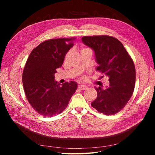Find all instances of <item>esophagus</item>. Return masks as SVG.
<instances>
[{"label":"esophagus","mask_w":155,"mask_h":155,"mask_svg":"<svg viewBox=\"0 0 155 155\" xmlns=\"http://www.w3.org/2000/svg\"><path fill=\"white\" fill-rule=\"evenodd\" d=\"M78 88L80 90H85V89L87 88V86L85 85H78Z\"/></svg>","instance_id":"1"}]
</instances>
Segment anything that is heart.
Returning a JSON list of instances; mask_svg holds the SVG:
<instances>
[{
    "mask_svg": "<svg viewBox=\"0 0 155 155\" xmlns=\"http://www.w3.org/2000/svg\"><path fill=\"white\" fill-rule=\"evenodd\" d=\"M87 49H88V48H83V49H82V50H87Z\"/></svg>",
    "mask_w": 155,
    "mask_h": 155,
    "instance_id": "b5f03b06",
    "label": "heart"
}]
</instances>
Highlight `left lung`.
<instances>
[{"mask_svg": "<svg viewBox=\"0 0 155 155\" xmlns=\"http://www.w3.org/2000/svg\"><path fill=\"white\" fill-rule=\"evenodd\" d=\"M83 43L94 51L96 70L109 77V87L96 88L97 96L91 105L100 113L114 114L130 100L135 86L133 59L121 42L109 35L85 36Z\"/></svg>", "mask_w": 155, "mask_h": 155, "instance_id": "8db88e82", "label": "left lung"}]
</instances>
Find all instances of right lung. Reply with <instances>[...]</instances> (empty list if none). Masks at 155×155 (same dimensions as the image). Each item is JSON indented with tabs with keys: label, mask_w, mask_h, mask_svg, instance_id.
I'll return each instance as SVG.
<instances>
[{
	"label": "right lung",
	"mask_w": 155,
	"mask_h": 155,
	"mask_svg": "<svg viewBox=\"0 0 155 155\" xmlns=\"http://www.w3.org/2000/svg\"><path fill=\"white\" fill-rule=\"evenodd\" d=\"M74 39L45 41L31 51L27 59L22 73L25 94L34 109L45 117L61 113L76 91V82L60 84L54 79L56 69L61 67Z\"/></svg>",
	"instance_id": "1"
}]
</instances>
